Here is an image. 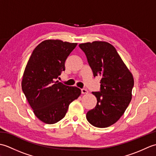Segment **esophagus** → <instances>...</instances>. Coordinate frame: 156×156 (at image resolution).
<instances>
[{"instance_id": "obj_1", "label": "esophagus", "mask_w": 156, "mask_h": 156, "mask_svg": "<svg viewBox=\"0 0 156 156\" xmlns=\"http://www.w3.org/2000/svg\"><path fill=\"white\" fill-rule=\"evenodd\" d=\"M81 92H82V94H87L88 93V90H87V89H85V88H82L81 89Z\"/></svg>"}]
</instances>
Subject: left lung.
Here are the masks:
<instances>
[{"label": "left lung", "instance_id": "left-lung-1", "mask_svg": "<svg viewBox=\"0 0 156 156\" xmlns=\"http://www.w3.org/2000/svg\"><path fill=\"white\" fill-rule=\"evenodd\" d=\"M84 52L94 77L101 76L100 91L92 92L97 98L95 108L87 113L90 123L99 128L115 123L131 100L133 76L116 49L105 41L79 45Z\"/></svg>", "mask_w": 156, "mask_h": 156}]
</instances>
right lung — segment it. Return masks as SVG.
<instances>
[{
    "label": "right lung",
    "instance_id": "1",
    "mask_svg": "<svg viewBox=\"0 0 156 156\" xmlns=\"http://www.w3.org/2000/svg\"><path fill=\"white\" fill-rule=\"evenodd\" d=\"M76 45L61 40L44 41L34 49L26 66L22 90L36 117L45 123L60 121L69 105L81 94L80 88L56 81Z\"/></svg>",
    "mask_w": 156,
    "mask_h": 156
}]
</instances>
